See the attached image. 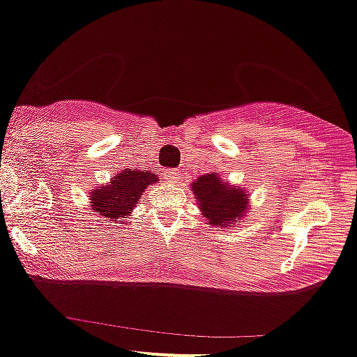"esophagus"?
Returning a JSON list of instances; mask_svg holds the SVG:
<instances>
[{
	"label": "esophagus",
	"mask_w": 357,
	"mask_h": 357,
	"mask_svg": "<svg viewBox=\"0 0 357 357\" xmlns=\"http://www.w3.org/2000/svg\"><path fill=\"white\" fill-rule=\"evenodd\" d=\"M164 176L169 183L176 185V183H179V179H181V171H179V169H172V171L169 169V171H164Z\"/></svg>",
	"instance_id": "obj_1"
}]
</instances>
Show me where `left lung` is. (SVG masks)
I'll return each instance as SVG.
<instances>
[{
    "label": "left lung",
    "mask_w": 357,
    "mask_h": 357,
    "mask_svg": "<svg viewBox=\"0 0 357 357\" xmlns=\"http://www.w3.org/2000/svg\"><path fill=\"white\" fill-rule=\"evenodd\" d=\"M192 192L197 199L200 214L214 228H231L244 220L249 213V197L244 186H234L220 176V172H207L192 183Z\"/></svg>",
    "instance_id": "8db88e82"
}]
</instances>
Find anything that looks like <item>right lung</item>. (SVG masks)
<instances>
[{
  "label": "right lung",
  "instance_id": "obj_1",
  "mask_svg": "<svg viewBox=\"0 0 357 357\" xmlns=\"http://www.w3.org/2000/svg\"><path fill=\"white\" fill-rule=\"evenodd\" d=\"M153 183H158L157 172L143 171V169H123L116 172L109 183L92 190L91 204L92 213L116 221L130 216L134 207L139 202L144 190Z\"/></svg>",
  "mask_w": 357,
  "mask_h": 357
}]
</instances>
